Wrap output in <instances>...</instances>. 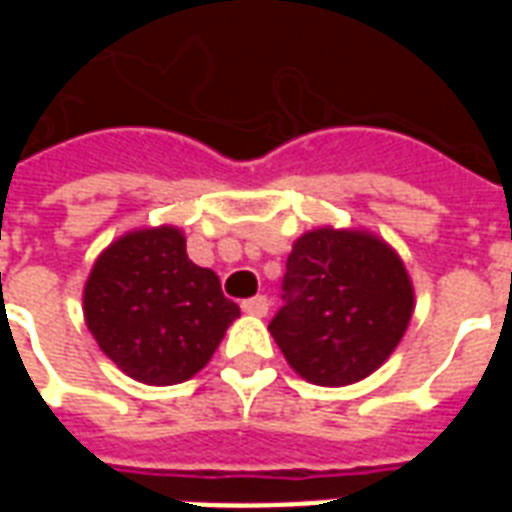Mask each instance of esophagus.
Here are the masks:
<instances>
[{
  "label": "esophagus",
  "instance_id": "1",
  "mask_svg": "<svg viewBox=\"0 0 512 512\" xmlns=\"http://www.w3.org/2000/svg\"><path fill=\"white\" fill-rule=\"evenodd\" d=\"M244 312H249V315H257V318H263L268 312V299L266 296H255V299H246L244 304Z\"/></svg>",
  "mask_w": 512,
  "mask_h": 512
}]
</instances>
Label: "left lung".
Wrapping results in <instances>:
<instances>
[{
	"mask_svg": "<svg viewBox=\"0 0 512 512\" xmlns=\"http://www.w3.org/2000/svg\"><path fill=\"white\" fill-rule=\"evenodd\" d=\"M285 307L268 323L288 365L318 386H348L376 373L414 315L403 260L370 230L318 227L293 241Z\"/></svg>",
	"mask_w": 512,
	"mask_h": 512,
	"instance_id": "8db88e82",
	"label": "left lung"
}]
</instances>
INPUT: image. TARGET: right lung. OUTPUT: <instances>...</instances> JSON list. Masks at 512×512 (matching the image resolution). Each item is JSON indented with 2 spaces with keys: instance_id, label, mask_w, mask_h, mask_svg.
<instances>
[{
  "instance_id": "add662e5",
  "label": "right lung",
  "mask_w": 512,
  "mask_h": 512,
  "mask_svg": "<svg viewBox=\"0 0 512 512\" xmlns=\"http://www.w3.org/2000/svg\"><path fill=\"white\" fill-rule=\"evenodd\" d=\"M82 299L98 348L147 386L197 376L241 315L211 268L191 263L186 235L172 224L112 241L93 263Z\"/></svg>"
}]
</instances>
